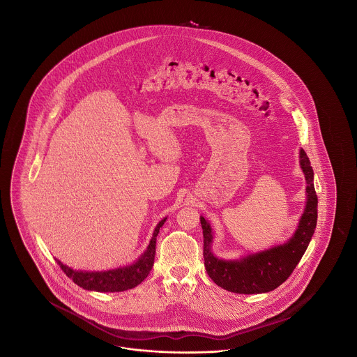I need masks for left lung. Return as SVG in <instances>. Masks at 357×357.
<instances>
[{"mask_svg":"<svg viewBox=\"0 0 357 357\" xmlns=\"http://www.w3.org/2000/svg\"><path fill=\"white\" fill-rule=\"evenodd\" d=\"M300 167L305 175V208L296 231L285 243L250 253L239 259H221L211 252L213 229L208 221L201 217L204 268L218 287L239 294L266 293L278 288L294 271L305 253L317 223V195L313 185V169L303 149L300 150Z\"/></svg>","mask_w":357,"mask_h":357,"instance_id":"1","label":"left lung"}]
</instances>
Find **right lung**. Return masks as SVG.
<instances>
[{"label": "right lung", "instance_id": "1", "mask_svg": "<svg viewBox=\"0 0 357 357\" xmlns=\"http://www.w3.org/2000/svg\"><path fill=\"white\" fill-rule=\"evenodd\" d=\"M167 218H163L159 222L153 230V238L147 249L143 252L136 261L131 265L120 266L111 271L102 272H86V271H73L61 261L56 258V262L60 265L63 272L72 278V281L85 290H95L100 293L107 291H123L128 289L135 288L144 278L150 274L153 269V258H155V246H156V236L159 234L160 227L165 225Z\"/></svg>", "mask_w": 357, "mask_h": 357}]
</instances>
